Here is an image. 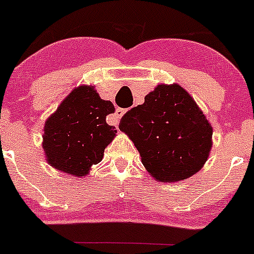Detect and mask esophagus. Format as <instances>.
I'll list each match as a JSON object with an SVG mask.
<instances>
[{
    "instance_id": "1",
    "label": "esophagus",
    "mask_w": 254,
    "mask_h": 254,
    "mask_svg": "<svg viewBox=\"0 0 254 254\" xmlns=\"http://www.w3.org/2000/svg\"><path fill=\"white\" fill-rule=\"evenodd\" d=\"M125 112L126 110H123V108H116V112L113 115V122H115V125H118V122L122 118V116L125 115Z\"/></svg>"
}]
</instances>
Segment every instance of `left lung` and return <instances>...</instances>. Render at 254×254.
I'll use <instances>...</instances> for the list:
<instances>
[{
    "instance_id": "obj_1",
    "label": "left lung",
    "mask_w": 254,
    "mask_h": 254,
    "mask_svg": "<svg viewBox=\"0 0 254 254\" xmlns=\"http://www.w3.org/2000/svg\"><path fill=\"white\" fill-rule=\"evenodd\" d=\"M142 163L159 182L186 180L203 167L212 148V126L180 84H158L143 105L122 117Z\"/></svg>"
}]
</instances>
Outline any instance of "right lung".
Segmentation results:
<instances>
[{"mask_svg": "<svg viewBox=\"0 0 254 254\" xmlns=\"http://www.w3.org/2000/svg\"><path fill=\"white\" fill-rule=\"evenodd\" d=\"M115 112L111 101L101 100L93 86L74 88L45 122L42 148L56 170L84 177L102 161L117 129L106 117Z\"/></svg>", "mask_w": 254, "mask_h": 254, "instance_id": "obj_1", "label": "right lung"}]
</instances>
